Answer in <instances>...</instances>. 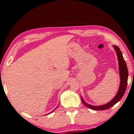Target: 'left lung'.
Listing matches in <instances>:
<instances>
[{"instance_id": "8db88e82", "label": "left lung", "mask_w": 134, "mask_h": 134, "mask_svg": "<svg viewBox=\"0 0 134 134\" xmlns=\"http://www.w3.org/2000/svg\"><path fill=\"white\" fill-rule=\"evenodd\" d=\"M115 50L116 51L117 57H118V65H119V70H120V87L118 91V93L115 98L111 99L110 101L108 102V103L104 104L102 105L99 106H95L92 105L90 104H88L84 101L83 98H81L82 102L85 105L86 107H87L89 109H91L94 110H104L107 109H109L111 107H112L116 104L118 101H120L121 99L122 98L123 95L125 93L126 87H127V79H128V71L127 65L125 61H124L123 56H122V52H121L120 49L119 47L116 45L113 46Z\"/></svg>"}]
</instances>
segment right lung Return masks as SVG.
<instances>
[{
    "mask_svg": "<svg viewBox=\"0 0 134 134\" xmlns=\"http://www.w3.org/2000/svg\"><path fill=\"white\" fill-rule=\"evenodd\" d=\"M51 113H52V112H51Z\"/></svg>",
    "mask_w": 134,
    "mask_h": 134,
    "instance_id": "add662e5",
    "label": "right lung"
}]
</instances>
